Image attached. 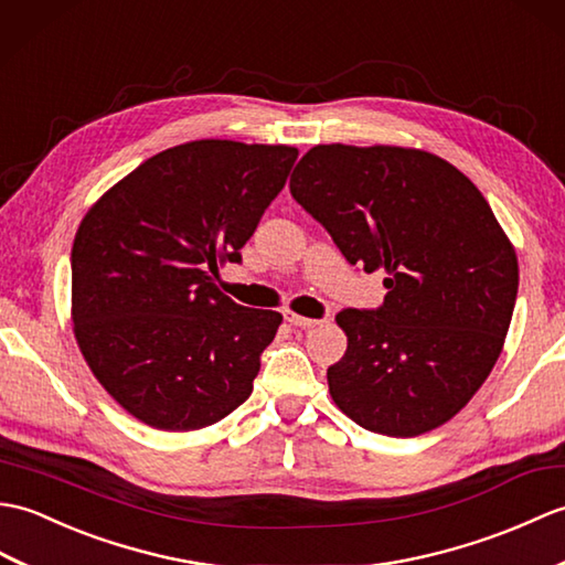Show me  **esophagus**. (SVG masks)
Masks as SVG:
<instances>
[{
	"label": "esophagus",
	"mask_w": 565,
	"mask_h": 565,
	"mask_svg": "<svg viewBox=\"0 0 565 565\" xmlns=\"http://www.w3.org/2000/svg\"><path fill=\"white\" fill-rule=\"evenodd\" d=\"M285 319L290 321L292 326H297V329H315L317 323H321L319 319H309V317H299L295 315V311H285Z\"/></svg>",
	"instance_id": "obj_1"
}]
</instances>
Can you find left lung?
<instances>
[{
  "instance_id": "8db88e82",
  "label": "left lung",
  "mask_w": 565,
  "mask_h": 565,
  "mask_svg": "<svg viewBox=\"0 0 565 565\" xmlns=\"http://www.w3.org/2000/svg\"><path fill=\"white\" fill-rule=\"evenodd\" d=\"M290 193L350 266L384 273L380 307L335 317L348 335L326 372L335 406L388 437L447 423L491 374L518 299L491 205L445 159L382 145L311 147Z\"/></svg>"
}]
</instances>
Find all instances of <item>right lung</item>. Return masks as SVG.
Masks as SVG:
<instances>
[{"label": "right lung", "instance_id": "obj_1", "mask_svg": "<svg viewBox=\"0 0 565 565\" xmlns=\"http://www.w3.org/2000/svg\"><path fill=\"white\" fill-rule=\"evenodd\" d=\"M295 159L285 145L185 142L86 212L72 246L74 335L137 420L198 430L250 396L282 317L236 305L212 280L222 263H242Z\"/></svg>", "mask_w": 565, "mask_h": 565}]
</instances>
